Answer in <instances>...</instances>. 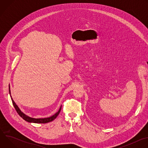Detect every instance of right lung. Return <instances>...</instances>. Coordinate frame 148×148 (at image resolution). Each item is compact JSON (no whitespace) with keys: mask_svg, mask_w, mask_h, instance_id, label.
Masks as SVG:
<instances>
[{"mask_svg":"<svg viewBox=\"0 0 148 148\" xmlns=\"http://www.w3.org/2000/svg\"><path fill=\"white\" fill-rule=\"evenodd\" d=\"M9 93L10 94V86H9ZM11 97V95H10ZM12 99V103L13 106L16 110V111H17V112L18 113V114L22 117L23 119H25V121L29 122H33V123H48L49 122H51L52 121H53L54 119L56 118V117L58 115L61 110V106L60 107L58 111L57 112H56L54 115L49 117V118H31L29 117L28 116H27L26 115H25V114H23L22 111H20V110L19 109V108L17 107V105L16 104V103L14 102V101Z\"/></svg>","mask_w":148,"mask_h":148,"instance_id":"add662e5","label":"right lung"}]
</instances>
